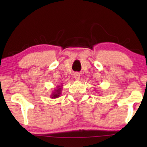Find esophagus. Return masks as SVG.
I'll use <instances>...</instances> for the list:
<instances>
[{
    "label": "esophagus",
    "instance_id": "1",
    "mask_svg": "<svg viewBox=\"0 0 147 147\" xmlns=\"http://www.w3.org/2000/svg\"><path fill=\"white\" fill-rule=\"evenodd\" d=\"M74 77L76 80H79L80 78V74L79 73H78V72H76V73L74 74Z\"/></svg>",
    "mask_w": 147,
    "mask_h": 147
}]
</instances>
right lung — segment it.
Instances as JSON below:
<instances>
[{
	"label": "right lung",
	"instance_id": "1",
	"mask_svg": "<svg viewBox=\"0 0 147 147\" xmlns=\"http://www.w3.org/2000/svg\"><path fill=\"white\" fill-rule=\"evenodd\" d=\"M60 90H61V88H59V89H57V90H55V92H54L53 95H52L51 98H55L59 97V94H60Z\"/></svg>",
	"mask_w": 147,
	"mask_h": 147
}]
</instances>
